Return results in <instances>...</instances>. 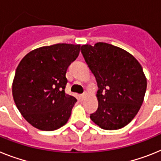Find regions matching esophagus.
I'll return each mask as SVG.
<instances>
[{
    "instance_id": "1",
    "label": "esophagus",
    "mask_w": 161,
    "mask_h": 161,
    "mask_svg": "<svg viewBox=\"0 0 161 161\" xmlns=\"http://www.w3.org/2000/svg\"><path fill=\"white\" fill-rule=\"evenodd\" d=\"M86 96H87V93H86V92H84V93H83V94L81 95V97H82V99H84V98L86 97Z\"/></svg>"
}]
</instances>
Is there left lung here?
<instances>
[{
	"instance_id": "left-lung-1",
	"label": "left lung",
	"mask_w": 161,
	"mask_h": 161,
	"mask_svg": "<svg viewBox=\"0 0 161 161\" xmlns=\"http://www.w3.org/2000/svg\"><path fill=\"white\" fill-rule=\"evenodd\" d=\"M81 52L98 86V108L90 118L108 130L125 126L140 109L146 92L140 63L127 51L107 43L84 44Z\"/></svg>"
}]
</instances>
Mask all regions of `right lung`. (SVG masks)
Masks as SVG:
<instances>
[{
  "mask_svg": "<svg viewBox=\"0 0 161 161\" xmlns=\"http://www.w3.org/2000/svg\"><path fill=\"white\" fill-rule=\"evenodd\" d=\"M80 44H57L32 50L19 62L12 84L18 109L40 130L59 129L68 121L76 98L65 92L67 69Z\"/></svg>",
  "mask_w": 161,
  "mask_h": 161,
  "instance_id": "1",
  "label": "right lung"
}]
</instances>
